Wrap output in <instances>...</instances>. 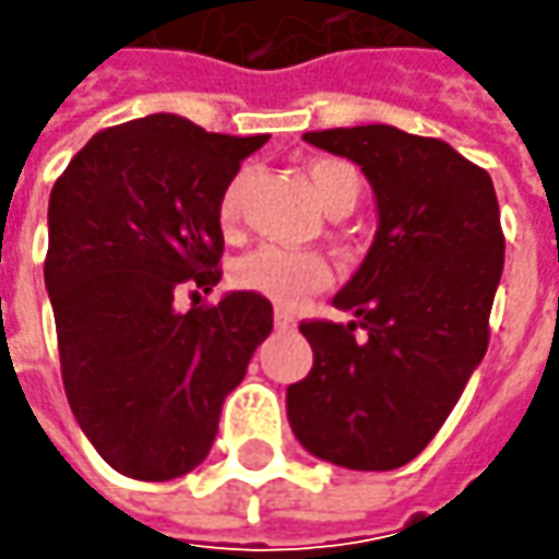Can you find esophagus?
Returning a JSON list of instances; mask_svg holds the SVG:
<instances>
[{
	"mask_svg": "<svg viewBox=\"0 0 559 559\" xmlns=\"http://www.w3.org/2000/svg\"><path fill=\"white\" fill-rule=\"evenodd\" d=\"M273 326H276V330H289V326H295V317H292L286 308H276V311H273Z\"/></svg>",
	"mask_w": 559,
	"mask_h": 559,
	"instance_id": "1",
	"label": "esophagus"
}]
</instances>
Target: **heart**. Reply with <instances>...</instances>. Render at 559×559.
Masks as SVG:
<instances>
[{"label": "heart", "mask_w": 559, "mask_h": 559, "mask_svg": "<svg viewBox=\"0 0 559 559\" xmlns=\"http://www.w3.org/2000/svg\"><path fill=\"white\" fill-rule=\"evenodd\" d=\"M308 183L313 189V199L333 217L348 214L360 202V192H364V180H360L357 167L338 162V158H320V162L308 164ZM242 186H246V174L233 177L221 195L217 224L224 229H233L236 224ZM330 280H333V270L323 254L283 246L251 248L242 258H236L229 267V283L236 289L254 292L276 305H298L311 292L330 286Z\"/></svg>", "instance_id": "obj_1"}]
</instances>
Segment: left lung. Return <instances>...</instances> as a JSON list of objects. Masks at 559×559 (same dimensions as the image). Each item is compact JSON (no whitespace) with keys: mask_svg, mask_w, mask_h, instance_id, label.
Masks as SVG:
<instances>
[{"mask_svg":"<svg viewBox=\"0 0 559 559\" xmlns=\"http://www.w3.org/2000/svg\"><path fill=\"white\" fill-rule=\"evenodd\" d=\"M305 140L364 170L379 224L364 264L333 298L355 320L298 326L313 367L286 392L289 426L320 461L397 469L432 441L483 364L504 270L498 195L483 167L448 142L389 123Z\"/></svg>","mask_w":559,"mask_h":559,"instance_id":"8db88e82","label":"left lung"}]
</instances>
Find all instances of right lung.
Here are the masks:
<instances>
[{
	"mask_svg": "<svg viewBox=\"0 0 559 559\" xmlns=\"http://www.w3.org/2000/svg\"><path fill=\"white\" fill-rule=\"evenodd\" d=\"M267 136L148 115L96 133L49 195L46 289L80 429L123 476L167 483L207 457L224 397L273 330L254 292L174 308L221 283L217 204Z\"/></svg>",
	"mask_w": 559,
	"mask_h": 559,
	"instance_id": "right-lung-1",
	"label": "right lung"
}]
</instances>
